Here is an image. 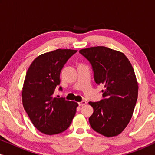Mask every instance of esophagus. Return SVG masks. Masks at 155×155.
Masks as SVG:
<instances>
[{"label": "esophagus", "instance_id": "obj_1", "mask_svg": "<svg viewBox=\"0 0 155 155\" xmlns=\"http://www.w3.org/2000/svg\"><path fill=\"white\" fill-rule=\"evenodd\" d=\"M87 104V102L85 101H80V102H78V105L79 106H83V105H85Z\"/></svg>", "mask_w": 155, "mask_h": 155}]
</instances>
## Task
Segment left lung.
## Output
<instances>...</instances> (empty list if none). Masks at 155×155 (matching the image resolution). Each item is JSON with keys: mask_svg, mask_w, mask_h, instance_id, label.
I'll use <instances>...</instances> for the list:
<instances>
[{"mask_svg": "<svg viewBox=\"0 0 155 155\" xmlns=\"http://www.w3.org/2000/svg\"><path fill=\"white\" fill-rule=\"evenodd\" d=\"M80 54L90 61L94 81L103 84V99L90 101L94 109L89 118L93 130L106 137L119 135L130 122L138 95V84L128 58L105 46L83 48Z\"/></svg>", "mask_w": 155, "mask_h": 155, "instance_id": "8db88e82", "label": "left lung"}]
</instances>
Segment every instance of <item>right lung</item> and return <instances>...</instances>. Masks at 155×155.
I'll list each match as a JSON object with an SVG mask.
<instances>
[{
	"label": "right lung",
	"mask_w": 155,
	"mask_h": 155,
	"mask_svg": "<svg viewBox=\"0 0 155 155\" xmlns=\"http://www.w3.org/2000/svg\"><path fill=\"white\" fill-rule=\"evenodd\" d=\"M77 51L56 49L45 53L37 57L27 70L22 92V104L35 128L46 135L67 130L75 115L78 103L54 97V93L60 84L61 70Z\"/></svg>",
	"instance_id": "obj_1"
}]
</instances>
